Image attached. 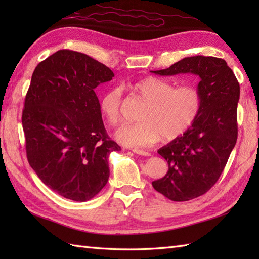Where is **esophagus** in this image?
Wrapping results in <instances>:
<instances>
[{"mask_svg":"<svg viewBox=\"0 0 259 259\" xmlns=\"http://www.w3.org/2000/svg\"><path fill=\"white\" fill-rule=\"evenodd\" d=\"M135 153H137V155H140V156H145V157H149L151 156L150 152H148L144 149H138V148H135V149L133 150Z\"/></svg>","mask_w":259,"mask_h":259,"instance_id":"obj_1","label":"esophagus"}]
</instances>
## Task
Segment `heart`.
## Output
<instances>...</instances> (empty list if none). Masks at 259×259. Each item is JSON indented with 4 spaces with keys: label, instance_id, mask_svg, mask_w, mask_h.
<instances>
[{
    "label": "heart",
    "instance_id": "1",
    "mask_svg": "<svg viewBox=\"0 0 259 259\" xmlns=\"http://www.w3.org/2000/svg\"><path fill=\"white\" fill-rule=\"evenodd\" d=\"M137 95L146 101L138 123L123 124L115 131L114 138L125 147H148L161 138L174 140L184 135L198 117L201 107L199 90L191 84L176 87L156 76L131 84ZM122 90L111 88L103 93L99 102L100 111L110 125L121 121Z\"/></svg>",
    "mask_w": 259,
    "mask_h": 259
}]
</instances>
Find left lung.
I'll return each mask as SVG.
<instances>
[{
	"mask_svg": "<svg viewBox=\"0 0 259 259\" xmlns=\"http://www.w3.org/2000/svg\"><path fill=\"white\" fill-rule=\"evenodd\" d=\"M159 75L192 73L200 78L197 89L201 107L190 128L158 150L168 162L163 178L152 187L172 201H187L211 188L221 177L237 141V104L240 88L227 62L214 57H188Z\"/></svg>",
	"mask_w": 259,
	"mask_h": 259,
	"instance_id": "1",
	"label": "left lung"
}]
</instances>
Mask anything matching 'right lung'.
Instances as JSON below:
<instances>
[{
    "mask_svg": "<svg viewBox=\"0 0 259 259\" xmlns=\"http://www.w3.org/2000/svg\"><path fill=\"white\" fill-rule=\"evenodd\" d=\"M113 72L87 54L60 50L36 65L22 124L30 166L42 183L74 201L107 185L109 156L121 148L104 129L95 89Z\"/></svg>",
    "mask_w": 259,
    "mask_h": 259,
    "instance_id": "right-lung-1",
    "label": "right lung"
}]
</instances>
